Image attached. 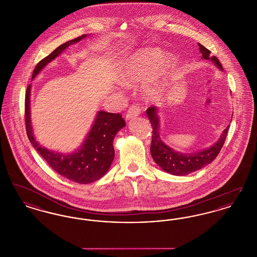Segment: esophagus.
Listing matches in <instances>:
<instances>
[{"label": "esophagus", "instance_id": "esophagus-1", "mask_svg": "<svg viewBox=\"0 0 257 257\" xmlns=\"http://www.w3.org/2000/svg\"><path fill=\"white\" fill-rule=\"evenodd\" d=\"M140 112H141L140 106H139L138 104H133L132 106H130L129 110L127 111V113H126V118H127V119H130V118H132V117H134V116L139 115Z\"/></svg>", "mask_w": 257, "mask_h": 257}]
</instances>
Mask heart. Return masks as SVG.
Wrapping results in <instances>:
<instances>
[{
	"instance_id": "b5f03b06",
	"label": "heart",
	"mask_w": 257,
	"mask_h": 257,
	"mask_svg": "<svg viewBox=\"0 0 257 257\" xmlns=\"http://www.w3.org/2000/svg\"><path fill=\"white\" fill-rule=\"evenodd\" d=\"M159 54L152 50H142L136 53L127 61L121 74V82L125 86H134L149 80L158 70L160 65ZM162 94V88L154 85H148L146 95L149 100H156Z\"/></svg>"
}]
</instances>
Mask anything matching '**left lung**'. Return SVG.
I'll return each mask as SVG.
<instances>
[{
    "label": "left lung",
    "mask_w": 257,
    "mask_h": 257,
    "mask_svg": "<svg viewBox=\"0 0 257 257\" xmlns=\"http://www.w3.org/2000/svg\"><path fill=\"white\" fill-rule=\"evenodd\" d=\"M199 51L202 54L201 59L211 60L220 69L222 68L220 61L215 56H211V51L205 48L200 43L197 44ZM147 116L152 126V141L150 152L151 156L157 165L167 172L173 175H187L193 171H198L204 166L210 164L219 155L220 149L223 147L229 125L224 129L219 141L207 149L200 150L195 153H180L165 145L159 133V118L157 116V109L152 106L147 110Z\"/></svg>",
    "instance_id": "obj_1"
}]
</instances>
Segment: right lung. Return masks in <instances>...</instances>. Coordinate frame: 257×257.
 <instances>
[{
    "label": "right lung",
    "mask_w": 257,
    "mask_h": 257,
    "mask_svg": "<svg viewBox=\"0 0 257 257\" xmlns=\"http://www.w3.org/2000/svg\"><path fill=\"white\" fill-rule=\"evenodd\" d=\"M86 35L67 41L49 56L39 61L34 70L33 79L50 61L58 57L70 44L80 41ZM31 85L27 87L25 97V123L30 142L50 167L61 176L76 183L87 184L100 179L109 171L114 157L112 141L116 133L125 126V120L120 113H111L104 110L98 111L97 116L81 148L71 154L65 155L42 147L35 139L30 115Z\"/></svg>",
    "instance_id": "right-lung-1"
}]
</instances>
